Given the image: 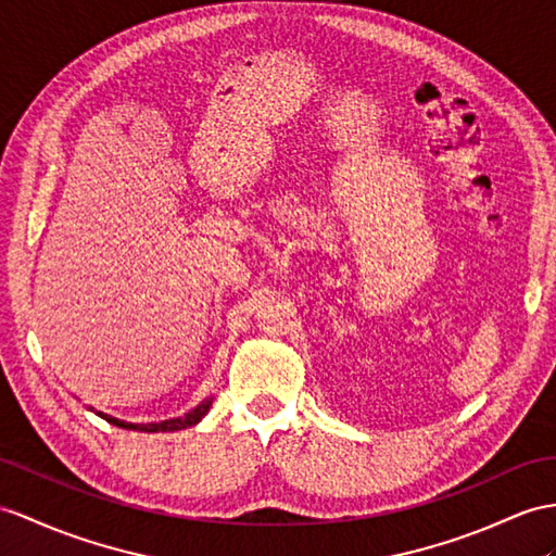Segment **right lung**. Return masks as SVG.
Returning a JSON list of instances; mask_svg holds the SVG:
<instances>
[{
    "label": "right lung",
    "mask_w": 556,
    "mask_h": 556,
    "mask_svg": "<svg viewBox=\"0 0 556 556\" xmlns=\"http://www.w3.org/2000/svg\"><path fill=\"white\" fill-rule=\"evenodd\" d=\"M212 396H207L205 401H200L193 410L184 413L181 417H172V419H162V422H148V425H134V422H125V419H117L113 415H105L101 410H93L99 417H103L105 422H111L115 427H122V429H134V431H146V434H157V431H179V429H186V427H195L202 417H205L212 408Z\"/></svg>",
    "instance_id": "add662e5"
}]
</instances>
